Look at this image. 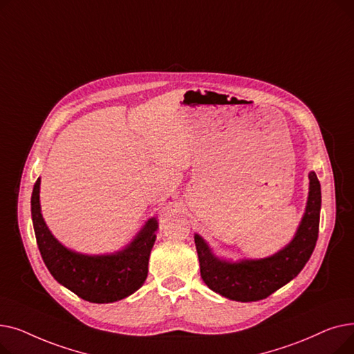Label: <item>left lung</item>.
I'll return each mask as SVG.
<instances>
[{
    "mask_svg": "<svg viewBox=\"0 0 354 354\" xmlns=\"http://www.w3.org/2000/svg\"><path fill=\"white\" fill-rule=\"evenodd\" d=\"M306 214L291 243L272 257L244 259L231 264L221 261L199 235H195L201 277L215 292L230 300L248 303L267 299L297 277L310 259L319 236L322 189L317 175L310 172Z\"/></svg>",
    "mask_w": 354,
    "mask_h": 354,
    "instance_id": "8db88e82",
    "label": "left lung"
}]
</instances>
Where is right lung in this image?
Instances as JSON below:
<instances>
[{"mask_svg": "<svg viewBox=\"0 0 354 354\" xmlns=\"http://www.w3.org/2000/svg\"><path fill=\"white\" fill-rule=\"evenodd\" d=\"M40 178L31 195V216L43 261L66 288L90 303H115L133 294L147 277L149 255L156 239L158 222L147 221L126 250L111 255L88 257L63 247L48 231L40 211Z\"/></svg>", "mask_w": 354, "mask_h": 354, "instance_id": "1", "label": "right lung"}]
</instances>
